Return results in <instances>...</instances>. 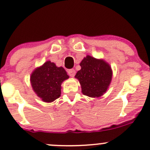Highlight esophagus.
Here are the masks:
<instances>
[{"label": "esophagus", "instance_id": "esophagus-1", "mask_svg": "<svg viewBox=\"0 0 150 150\" xmlns=\"http://www.w3.org/2000/svg\"><path fill=\"white\" fill-rule=\"evenodd\" d=\"M68 75H69L70 77H73L75 75V73H76V72H75V70L74 69H70L68 70Z\"/></svg>", "mask_w": 150, "mask_h": 150}]
</instances>
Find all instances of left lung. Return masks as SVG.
<instances>
[{
  "label": "left lung",
  "mask_w": 150,
  "mask_h": 150,
  "mask_svg": "<svg viewBox=\"0 0 150 150\" xmlns=\"http://www.w3.org/2000/svg\"><path fill=\"white\" fill-rule=\"evenodd\" d=\"M81 70L75 78L80 82L82 94L89 97H100L108 88L112 78V70L104 60L87 56L81 61Z\"/></svg>",
  "instance_id": "1"
}]
</instances>
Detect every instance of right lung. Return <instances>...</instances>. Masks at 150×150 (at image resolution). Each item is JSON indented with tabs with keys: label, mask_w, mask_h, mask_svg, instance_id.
I'll return each instance as SVG.
<instances>
[{
	"label": "right lung",
	"mask_w": 150,
	"mask_h": 150,
	"mask_svg": "<svg viewBox=\"0 0 150 150\" xmlns=\"http://www.w3.org/2000/svg\"><path fill=\"white\" fill-rule=\"evenodd\" d=\"M68 78L63 67H57L49 61L34 70L30 81L38 97L43 101L50 103L61 96L62 82Z\"/></svg>",
	"instance_id": "add662e5"
}]
</instances>
